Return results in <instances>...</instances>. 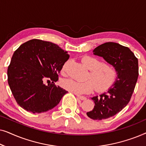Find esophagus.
<instances>
[{"instance_id":"obj_1","label":"esophagus","mask_w":146,"mask_h":146,"mask_svg":"<svg viewBox=\"0 0 146 146\" xmlns=\"http://www.w3.org/2000/svg\"><path fill=\"white\" fill-rule=\"evenodd\" d=\"M77 98L80 100H86V98L85 96H80V95H78L77 96Z\"/></svg>"}]
</instances>
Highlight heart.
<instances>
[{
    "instance_id": "1",
    "label": "heart",
    "mask_w": 146,
    "mask_h": 146,
    "mask_svg": "<svg viewBox=\"0 0 146 146\" xmlns=\"http://www.w3.org/2000/svg\"><path fill=\"white\" fill-rule=\"evenodd\" d=\"M82 61L90 70L88 78L91 80L76 82L71 79L64 80L61 86L64 89L75 94L89 93L92 90L94 86L97 91H103L110 86L114 80L116 70L114 66L108 62H100L96 57L85 56ZM67 62L62 68V72L66 71Z\"/></svg>"
}]
</instances>
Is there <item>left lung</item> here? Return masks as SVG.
I'll return each mask as SVG.
<instances>
[{"label":"left lung","mask_w":146,"mask_h":146,"mask_svg":"<svg viewBox=\"0 0 146 146\" xmlns=\"http://www.w3.org/2000/svg\"><path fill=\"white\" fill-rule=\"evenodd\" d=\"M93 52L114 66L117 74L108 92L92 98L95 106L86 114L91 119L102 120L119 112L130 101L138 78V60L129 48L112 42L98 46Z\"/></svg>","instance_id":"obj_1"}]
</instances>
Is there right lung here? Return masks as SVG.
Wrapping results in <instances>:
<instances>
[{
    "mask_svg": "<svg viewBox=\"0 0 146 146\" xmlns=\"http://www.w3.org/2000/svg\"><path fill=\"white\" fill-rule=\"evenodd\" d=\"M68 58L66 51L50 42L33 39L20 46L7 70L8 83L18 104L34 113L58 104L68 92L55 82Z\"/></svg>",
    "mask_w": 146,
    "mask_h": 146,
    "instance_id": "add662e5",
    "label": "right lung"
}]
</instances>
